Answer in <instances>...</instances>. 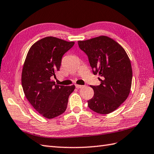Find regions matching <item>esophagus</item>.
Here are the masks:
<instances>
[{
  "label": "esophagus",
  "mask_w": 154,
  "mask_h": 154,
  "mask_svg": "<svg viewBox=\"0 0 154 154\" xmlns=\"http://www.w3.org/2000/svg\"><path fill=\"white\" fill-rule=\"evenodd\" d=\"M75 87H76L77 89H81V88L83 87V85H75Z\"/></svg>",
  "instance_id": "obj_1"
}]
</instances>
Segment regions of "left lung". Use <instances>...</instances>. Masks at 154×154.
<instances>
[{
	"label": "left lung",
	"instance_id": "obj_1",
	"mask_svg": "<svg viewBox=\"0 0 154 154\" xmlns=\"http://www.w3.org/2000/svg\"><path fill=\"white\" fill-rule=\"evenodd\" d=\"M78 44L89 57L93 73L100 77V85L91 86L94 95L88 106L99 114L113 112L126 100L131 89L132 69L128 55L106 35L78 41Z\"/></svg>",
	"mask_w": 154,
	"mask_h": 154
}]
</instances>
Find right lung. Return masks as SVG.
<instances>
[{"mask_svg": "<svg viewBox=\"0 0 154 154\" xmlns=\"http://www.w3.org/2000/svg\"><path fill=\"white\" fill-rule=\"evenodd\" d=\"M74 42L48 36L37 41L29 50L22 71V86L35 110L48 119L61 115L67 109L69 96L75 86L55 84L63 54Z\"/></svg>", "mask_w": 154, "mask_h": 154, "instance_id": "add662e5", "label": "right lung"}]
</instances>
